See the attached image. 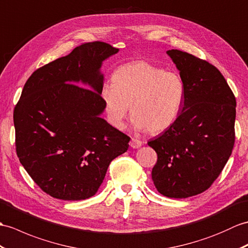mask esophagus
Returning <instances> with one entry per match:
<instances>
[{
	"label": "esophagus",
	"instance_id": "34e87169",
	"mask_svg": "<svg viewBox=\"0 0 248 248\" xmlns=\"http://www.w3.org/2000/svg\"><path fill=\"white\" fill-rule=\"evenodd\" d=\"M141 145H142V141L140 140H137V138H132L130 141V146L132 148H135V149L140 148V147H141Z\"/></svg>",
	"mask_w": 248,
	"mask_h": 248
}]
</instances>
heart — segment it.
Wrapping results in <instances>:
<instances>
[{"label":"heart","instance_id":"heart-1","mask_svg":"<svg viewBox=\"0 0 248 248\" xmlns=\"http://www.w3.org/2000/svg\"><path fill=\"white\" fill-rule=\"evenodd\" d=\"M180 74L168 72L148 60L120 65L112 75V85L102 89L108 122L122 129L128 115L137 129L157 134L174 124L185 97Z\"/></svg>","mask_w":248,"mask_h":248}]
</instances>
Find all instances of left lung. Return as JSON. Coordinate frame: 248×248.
I'll return each instance as SVG.
<instances>
[{
	"label": "left lung",
	"mask_w": 248,
	"mask_h": 248,
	"mask_svg": "<svg viewBox=\"0 0 248 248\" xmlns=\"http://www.w3.org/2000/svg\"><path fill=\"white\" fill-rule=\"evenodd\" d=\"M184 82L185 97L170 128L148 145L157 154V191L185 199L206 191L221 174L235 140V97L221 72L186 51H167Z\"/></svg>",
	"instance_id": "obj_1"
}]
</instances>
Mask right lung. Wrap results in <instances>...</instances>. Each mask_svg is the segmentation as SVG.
<instances>
[{"instance_id": "right-lung-1", "label": "right lung", "mask_w": 248, "mask_h": 248, "mask_svg": "<svg viewBox=\"0 0 248 248\" xmlns=\"http://www.w3.org/2000/svg\"><path fill=\"white\" fill-rule=\"evenodd\" d=\"M118 48L101 41L81 43L71 54L34 71L15 107L16 151L33 182L50 197L89 199L130 137L99 115L101 62ZM82 81L94 90L73 84Z\"/></svg>"}]
</instances>
